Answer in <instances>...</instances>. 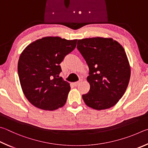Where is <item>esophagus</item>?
<instances>
[{
	"label": "esophagus",
	"mask_w": 148,
	"mask_h": 148,
	"mask_svg": "<svg viewBox=\"0 0 148 148\" xmlns=\"http://www.w3.org/2000/svg\"><path fill=\"white\" fill-rule=\"evenodd\" d=\"M82 82V81H77V82H73V84L75 86H78V85L81 83V82Z\"/></svg>",
	"instance_id": "1"
}]
</instances>
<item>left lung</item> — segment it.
<instances>
[{"label": "left lung", "mask_w": 148, "mask_h": 148, "mask_svg": "<svg viewBox=\"0 0 148 148\" xmlns=\"http://www.w3.org/2000/svg\"><path fill=\"white\" fill-rule=\"evenodd\" d=\"M89 67L90 91L82 95L88 107L105 110L114 106L128 86L131 67L125 51L110 38L79 40L77 46Z\"/></svg>", "instance_id": "8db88e82"}]
</instances>
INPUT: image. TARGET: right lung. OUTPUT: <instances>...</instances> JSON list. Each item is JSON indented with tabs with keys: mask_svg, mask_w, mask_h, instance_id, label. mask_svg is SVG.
Instances as JSON below:
<instances>
[{
	"mask_svg": "<svg viewBox=\"0 0 148 148\" xmlns=\"http://www.w3.org/2000/svg\"><path fill=\"white\" fill-rule=\"evenodd\" d=\"M77 40L47 36L33 41L21 54L17 70L25 96L34 107L54 110L66 104L69 82L59 78L60 64L75 48Z\"/></svg>",
	"mask_w": 148,
	"mask_h": 148,
	"instance_id": "1",
	"label": "right lung"
}]
</instances>
